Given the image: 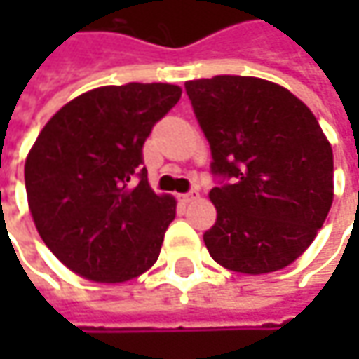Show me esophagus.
<instances>
[{
  "instance_id": "obj_1",
  "label": "esophagus",
  "mask_w": 359,
  "mask_h": 359,
  "mask_svg": "<svg viewBox=\"0 0 359 359\" xmlns=\"http://www.w3.org/2000/svg\"><path fill=\"white\" fill-rule=\"evenodd\" d=\"M198 198H200V191H198V189H191V191H187V194L182 196V200L184 201H196Z\"/></svg>"
}]
</instances>
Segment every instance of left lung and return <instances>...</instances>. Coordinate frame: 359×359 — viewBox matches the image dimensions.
I'll return each instance as SVG.
<instances>
[{
  "label": "left lung",
  "instance_id": "1",
  "mask_svg": "<svg viewBox=\"0 0 359 359\" xmlns=\"http://www.w3.org/2000/svg\"><path fill=\"white\" fill-rule=\"evenodd\" d=\"M212 147L215 224L210 255L231 271L259 276L294 264L316 240L334 201V154L310 107L262 77L186 81Z\"/></svg>",
  "mask_w": 359,
  "mask_h": 359
}]
</instances>
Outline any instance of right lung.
Returning a JSON list of instances; mask_svg holds the SVG:
<instances>
[{
	"mask_svg": "<svg viewBox=\"0 0 359 359\" xmlns=\"http://www.w3.org/2000/svg\"><path fill=\"white\" fill-rule=\"evenodd\" d=\"M180 97L173 83L104 86L39 131L25 158L27 205L51 254L77 276L123 283L158 262L177 201L149 187L142 147Z\"/></svg>",
	"mask_w": 359,
	"mask_h": 359,
	"instance_id": "right-lung-1",
	"label": "right lung"
}]
</instances>
